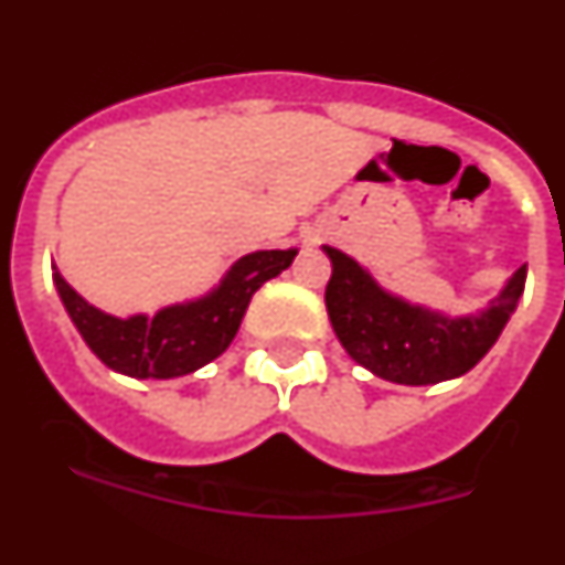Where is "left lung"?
Returning <instances> with one entry per match:
<instances>
[{"label": "left lung", "mask_w": 565, "mask_h": 565, "mask_svg": "<svg viewBox=\"0 0 565 565\" xmlns=\"http://www.w3.org/2000/svg\"><path fill=\"white\" fill-rule=\"evenodd\" d=\"M331 279L326 306L344 351L376 376L398 384H436L472 371L501 337L526 286V266L478 317L447 319L384 294L359 263L326 246Z\"/></svg>", "instance_id": "8db88e82"}]
</instances>
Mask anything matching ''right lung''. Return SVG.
Returning <instances> with one entry per match:
<instances>
[{
	"label": "right lung",
	"instance_id": "1",
	"mask_svg": "<svg viewBox=\"0 0 565 565\" xmlns=\"http://www.w3.org/2000/svg\"><path fill=\"white\" fill-rule=\"evenodd\" d=\"M294 257L297 248L246 254L234 263L217 291L189 306L163 308L154 319L107 317L84 302L62 274L53 271V279L70 319L107 367L138 379H174L198 371L226 351L237 337L254 291L266 279L286 271Z\"/></svg>",
	"mask_w": 565,
	"mask_h": 565
}]
</instances>
